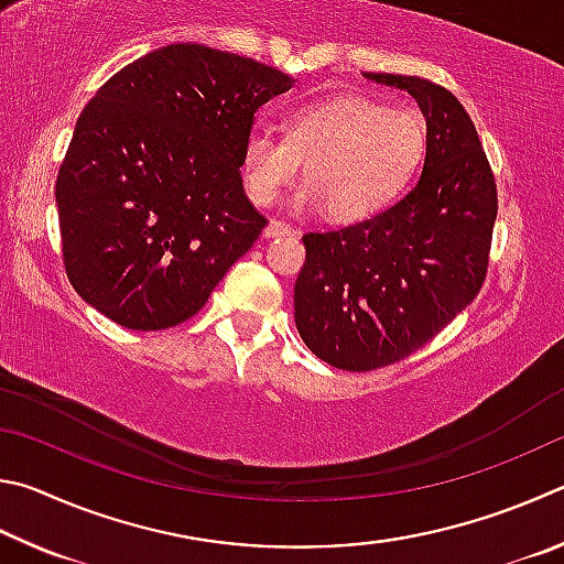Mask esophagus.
<instances>
[{
    "label": "esophagus",
    "mask_w": 564,
    "mask_h": 564,
    "mask_svg": "<svg viewBox=\"0 0 564 564\" xmlns=\"http://www.w3.org/2000/svg\"><path fill=\"white\" fill-rule=\"evenodd\" d=\"M282 235H294V230L280 220H270V225L264 227V237H282Z\"/></svg>",
    "instance_id": "esophagus-1"
}]
</instances>
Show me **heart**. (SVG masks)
I'll return each mask as SVG.
<instances>
[{
    "label": "heart",
    "mask_w": 564,
    "mask_h": 564,
    "mask_svg": "<svg viewBox=\"0 0 564 564\" xmlns=\"http://www.w3.org/2000/svg\"><path fill=\"white\" fill-rule=\"evenodd\" d=\"M429 145L426 118L361 94H332L284 116V138L247 133L240 151L245 191L270 205L300 173L292 195L297 210H317L337 223L364 220L387 207L416 175Z\"/></svg>",
    "instance_id": "obj_1"
}]
</instances>
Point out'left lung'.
I'll list each match as a JSON object with an SVG mask.
<instances>
[{"label": "left lung", "instance_id": "1", "mask_svg": "<svg viewBox=\"0 0 564 564\" xmlns=\"http://www.w3.org/2000/svg\"><path fill=\"white\" fill-rule=\"evenodd\" d=\"M364 76L416 98L429 145L421 177L397 205L302 237L294 324L312 354L344 371L406 359L476 300L498 215L496 177L458 98L421 76Z\"/></svg>", "mask_w": 564, "mask_h": 564}]
</instances>
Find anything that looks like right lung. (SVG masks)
<instances>
[{"label": "right lung", "instance_id": "add662e5", "mask_svg": "<svg viewBox=\"0 0 564 564\" xmlns=\"http://www.w3.org/2000/svg\"><path fill=\"white\" fill-rule=\"evenodd\" d=\"M292 84L280 68L203 44H167L108 78L56 177L78 297L138 332L200 312L267 225L245 195L240 151L257 108Z\"/></svg>", "mask_w": 564, "mask_h": 564}]
</instances>
